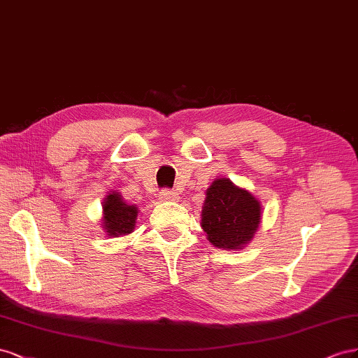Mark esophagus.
I'll return each mask as SVG.
<instances>
[{
    "label": "esophagus",
    "mask_w": 358,
    "mask_h": 358,
    "mask_svg": "<svg viewBox=\"0 0 358 358\" xmlns=\"http://www.w3.org/2000/svg\"><path fill=\"white\" fill-rule=\"evenodd\" d=\"M160 199L162 201H177L178 199V193L172 189H163L160 192Z\"/></svg>",
    "instance_id": "1"
}]
</instances>
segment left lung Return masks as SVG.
Listing matches in <instances>:
<instances>
[{"instance_id":"left-lung-1","label":"left lung","mask_w":358,"mask_h":358,"mask_svg":"<svg viewBox=\"0 0 358 358\" xmlns=\"http://www.w3.org/2000/svg\"><path fill=\"white\" fill-rule=\"evenodd\" d=\"M201 227L219 249H241L253 238L261 222V206L248 190L217 178L207 189Z\"/></svg>"}]
</instances>
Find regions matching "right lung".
<instances>
[{
	"label": "right lung",
	"instance_id": "1",
	"mask_svg": "<svg viewBox=\"0 0 358 358\" xmlns=\"http://www.w3.org/2000/svg\"><path fill=\"white\" fill-rule=\"evenodd\" d=\"M103 227L108 236H127L135 228V220L138 216V208L135 206H129L121 199L118 192L109 193L103 203Z\"/></svg>",
	"mask_w": 358,
	"mask_h": 358
}]
</instances>
